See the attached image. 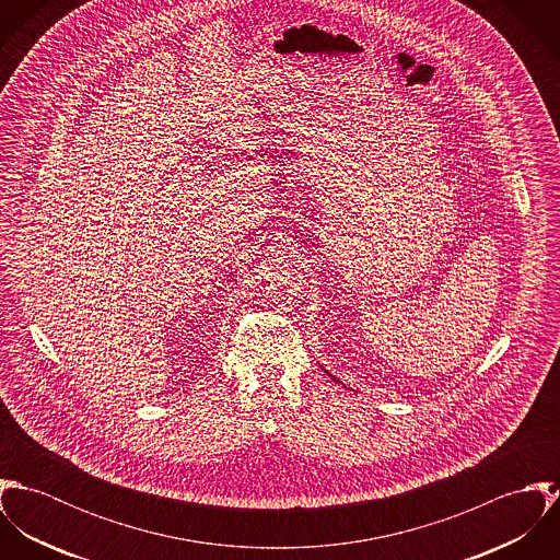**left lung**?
<instances>
[{
	"mask_svg": "<svg viewBox=\"0 0 560 560\" xmlns=\"http://www.w3.org/2000/svg\"><path fill=\"white\" fill-rule=\"evenodd\" d=\"M327 375H329V373H327ZM329 377H331V380H334V382H338V380H336V377H334V375H329ZM338 384H340V382H338Z\"/></svg>",
	"mask_w": 560,
	"mask_h": 560,
	"instance_id": "obj_1",
	"label": "left lung"
}]
</instances>
